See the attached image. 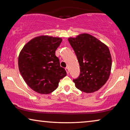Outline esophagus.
I'll return each mask as SVG.
<instances>
[{
    "label": "esophagus",
    "mask_w": 130,
    "mask_h": 130,
    "mask_svg": "<svg viewBox=\"0 0 130 130\" xmlns=\"http://www.w3.org/2000/svg\"><path fill=\"white\" fill-rule=\"evenodd\" d=\"M65 70H66V72H67V74H69V67H66L65 68Z\"/></svg>",
    "instance_id": "34e87169"
}]
</instances>
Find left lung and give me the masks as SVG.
<instances>
[{"label":"left lung","mask_w":130,"mask_h":130,"mask_svg":"<svg viewBox=\"0 0 130 130\" xmlns=\"http://www.w3.org/2000/svg\"><path fill=\"white\" fill-rule=\"evenodd\" d=\"M68 40L80 67L79 77L73 79L75 87L86 93L98 91L110 74L111 57L108 47L88 34H81Z\"/></svg>","instance_id":"obj_1"}]
</instances>
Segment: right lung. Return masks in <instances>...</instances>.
I'll return each instance as SVG.
<instances>
[{"label":"right lung","mask_w":130,"mask_h":130,"mask_svg":"<svg viewBox=\"0 0 130 130\" xmlns=\"http://www.w3.org/2000/svg\"><path fill=\"white\" fill-rule=\"evenodd\" d=\"M61 41L58 37H37L26 43L19 54L18 64L21 75L27 84L38 93L52 92L67 75L55 55Z\"/></svg>","instance_id":"1"}]
</instances>
